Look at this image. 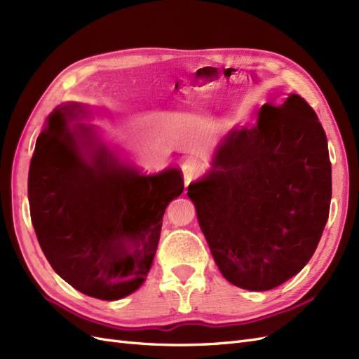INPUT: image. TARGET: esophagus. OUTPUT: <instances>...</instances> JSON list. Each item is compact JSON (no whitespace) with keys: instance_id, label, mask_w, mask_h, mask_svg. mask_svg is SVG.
<instances>
[{"instance_id":"obj_1","label":"esophagus","mask_w":359,"mask_h":359,"mask_svg":"<svg viewBox=\"0 0 359 359\" xmlns=\"http://www.w3.org/2000/svg\"><path fill=\"white\" fill-rule=\"evenodd\" d=\"M204 163L196 156H189L184 163L182 164V172H183V177H184V182L189 183L194 177L200 176L201 172L204 171Z\"/></svg>"}]
</instances>
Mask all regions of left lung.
<instances>
[{
  "label": "left lung",
  "mask_w": 359,
  "mask_h": 359,
  "mask_svg": "<svg viewBox=\"0 0 359 359\" xmlns=\"http://www.w3.org/2000/svg\"><path fill=\"white\" fill-rule=\"evenodd\" d=\"M188 196L225 279L248 291L285 283L313 257L331 203L325 131L298 94L264 104L219 140Z\"/></svg>",
  "instance_id": "obj_1"
}]
</instances>
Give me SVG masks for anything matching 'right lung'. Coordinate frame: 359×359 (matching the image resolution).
Listing matches in <instances>:
<instances>
[{"label":"right lung","instance_id":"1","mask_svg":"<svg viewBox=\"0 0 359 359\" xmlns=\"http://www.w3.org/2000/svg\"><path fill=\"white\" fill-rule=\"evenodd\" d=\"M86 104L65 101L46 118L29 164L32 226L57 276L114 302L152 267L167 205L183 192L179 168L142 175L97 126Z\"/></svg>","mask_w":359,"mask_h":359}]
</instances>
